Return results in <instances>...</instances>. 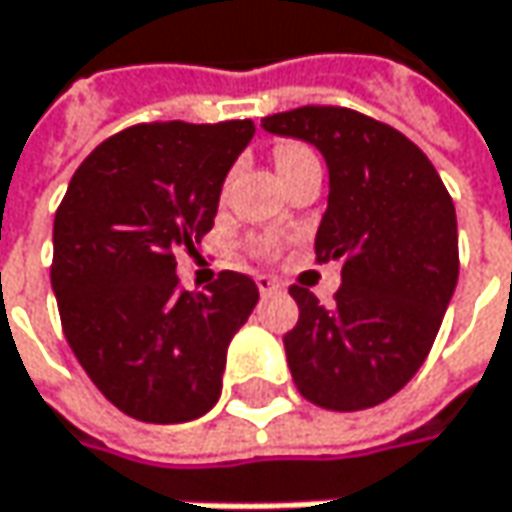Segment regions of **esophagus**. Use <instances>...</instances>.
Masks as SVG:
<instances>
[{
  "mask_svg": "<svg viewBox=\"0 0 512 512\" xmlns=\"http://www.w3.org/2000/svg\"><path fill=\"white\" fill-rule=\"evenodd\" d=\"M257 289H260V295H275V292H281L284 284L278 281V278H272V275H257Z\"/></svg>",
  "mask_w": 512,
  "mask_h": 512,
  "instance_id": "34e87169",
  "label": "esophagus"
}]
</instances>
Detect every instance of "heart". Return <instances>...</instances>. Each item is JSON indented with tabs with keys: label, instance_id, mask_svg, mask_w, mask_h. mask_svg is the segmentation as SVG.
I'll return each mask as SVG.
<instances>
[{
	"label": "heart",
	"instance_id": "1",
	"mask_svg": "<svg viewBox=\"0 0 512 512\" xmlns=\"http://www.w3.org/2000/svg\"><path fill=\"white\" fill-rule=\"evenodd\" d=\"M272 156H275V165H278V173H281V176L298 170V167L307 165V162H316L313 150H310L307 144H301V141H281V144L275 147ZM252 252H255L257 257H272L278 252V240H275V237H255V240H252Z\"/></svg>",
	"mask_w": 512,
	"mask_h": 512
}]
</instances>
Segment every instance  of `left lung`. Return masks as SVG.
<instances>
[{
  "label": "left lung",
  "instance_id": "obj_1",
  "mask_svg": "<svg viewBox=\"0 0 512 512\" xmlns=\"http://www.w3.org/2000/svg\"><path fill=\"white\" fill-rule=\"evenodd\" d=\"M260 124L327 159L316 263H345L330 310L307 286H289L298 304L284 336L292 379L304 400L330 411L379 406L429 356L458 284L455 202L429 156L371 115L310 104Z\"/></svg>",
  "mask_w": 512,
  "mask_h": 512
}]
</instances>
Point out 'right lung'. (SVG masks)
<instances>
[{
	"mask_svg": "<svg viewBox=\"0 0 512 512\" xmlns=\"http://www.w3.org/2000/svg\"><path fill=\"white\" fill-rule=\"evenodd\" d=\"M252 118L147 121L101 141L54 214L51 286L77 362L98 391L144 423H185L217 403L231 336L257 304L249 275L208 292L176 278V252L214 228L228 167Z\"/></svg>",
	"mask_w": 512,
	"mask_h": 512,
	"instance_id": "1",
	"label": "right lung"
}]
</instances>
